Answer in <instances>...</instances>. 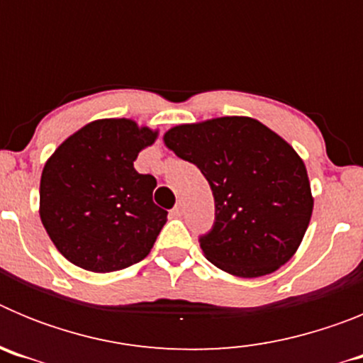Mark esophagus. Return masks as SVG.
I'll use <instances>...</instances> for the list:
<instances>
[{
	"label": "esophagus",
	"mask_w": 363,
	"mask_h": 363,
	"mask_svg": "<svg viewBox=\"0 0 363 363\" xmlns=\"http://www.w3.org/2000/svg\"><path fill=\"white\" fill-rule=\"evenodd\" d=\"M184 205H182V203H179V205H176V207H174V209H172L171 211V214H172V216H174V218H182V216H184Z\"/></svg>",
	"instance_id": "esophagus-1"
}]
</instances>
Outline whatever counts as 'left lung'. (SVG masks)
Returning <instances> with one entry per match:
<instances>
[{"mask_svg":"<svg viewBox=\"0 0 363 363\" xmlns=\"http://www.w3.org/2000/svg\"><path fill=\"white\" fill-rule=\"evenodd\" d=\"M163 142L209 182L214 225L203 256L240 278L271 274L298 251L313 214L303 160L255 118L223 116L176 125Z\"/></svg>","mask_w":363,"mask_h":363,"instance_id":"8db88e82","label":"left lung"}]
</instances>
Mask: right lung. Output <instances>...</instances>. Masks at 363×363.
I'll list each match as a JSON object with an SVG mask.
<instances>
[{"label":"right lung","instance_id":"1","mask_svg":"<svg viewBox=\"0 0 363 363\" xmlns=\"http://www.w3.org/2000/svg\"><path fill=\"white\" fill-rule=\"evenodd\" d=\"M158 130L127 118L86 123L47 160L40 216L56 249L85 271L112 272L142 262L165 225L152 201L156 178L134 169Z\"/></svg>","mask_w":363,"mask_h":363}]
</instances>
